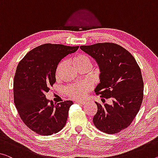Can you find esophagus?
Returning a JSON list of instances; mask_svg holds the SVG:
<instances>
[{"label":"esophagus","mask_w":158,"mask_h":158,"mask_svg":"<svg viewBox=\"0 0 158 158\" xmlns=\"http://www.w3.org/2000/svg\"><path fill=\"white\" fill-rule=\"evenodd\" d=\"M76 104H81V105H84V104H85V102H79V101H77V102H76Z\"/></svg>","instance_id":"1"}]
</instances>
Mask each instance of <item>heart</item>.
I'll return each mask as SVG.
<instances>
[{"instance_id":"b5f03b06","label":"heart","mask_w":158,"mask_h":158,"mask_svg":"<svg viewBox=\"0 0 158 158\" xmlns=\"http://www.w3.org/2000/svg\"><path fill=\"white\" fill-rule=\"evenodd\" d=\"M64 61L60 62L56 69V76H59L64 65ZM73 64L77 70L84 69H89L92 65L90 57L85 54H77L73 58ZM92 89V85L88 82L82 83L71 84L65 87V93L68 97L73 99H82L85 98L87 93Z\"/></svg>"}]
</instances>
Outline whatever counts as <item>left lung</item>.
I'll return each instance as SVG.
<instances>
[{
  "label": "left lung",
  "instance_id": "obj_1",
  "mask_svg": "<svg viewBox=\"0 0 158 158\" xmlns=\"http://www.w3.org/2000/svg\"><path fill=\"white\" fill-rule=\"evenodd\" d=\"M81 48L97 60L100 69L96 94L113 102L111 105L95 102L94 124L108 134L120 132L131 123L141 106L143 81L139 65L129 52L114 43H97Z\"/></svg>",
  "mask_w": 158,
  "mask_h": 158
}]
</instances>
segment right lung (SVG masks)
I'll return each mask as SVG.
<instances>
[{"mask_svg":"<svg viewBox=\"0 0 158 158\" xmlns=\"http://www.w3.org/2000/svg\"><path fill=\"white\" fill-rule=\"evenodd\" d=\"M78 48L44 44L29 52L17 66L14 102L24 123L39 135H50L65 127L73 102L64 101L54 105L45 94L56 82V69L60 60Z\"/></svg>","mask_w":158,"mask_h":158,"instance_id":"1","label":"right lung"}]
</instances>
